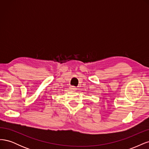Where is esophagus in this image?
Listing matches in <instances>:
<instances>
[{
    "instance_id": "1",
    "label": "esophagus",
    "mask_w": 149,
    "mask_h": 149,
    "mask_svg": "<svg viewBox=\"0 0 149 149\" xmlns=\"http://www.w3.org/2000/svg\"><path fill=\"white\" fill-rule=\"evenodd\" d=\"M70 89L71 90V91H75V90L76 89V88L74 86H71L70 87Z\"/></svg>"
}]
</instances>
